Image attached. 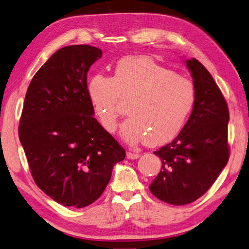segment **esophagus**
Wrapping results in <instances>:
<instances>
[{
    "mask_svg": "<svg viewBox=\"0 0 249 249\" xmlns=\"http://www.w3.org/2000/svg\"><path fill=\"white\" fill-rule=\"evenodd\" d=\"M140 157V154L133 151H128L126 152V158L128 159H138Z\"/></svg>",
    "mask_w": 249,
    "mask_h": 249,
    "instance_id": "1",
    "label": "esophagus"
}]
</instances>
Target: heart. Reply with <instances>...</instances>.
<instances>
[{
	"label": "heart",
	"instance_id": "obj_1",
	"mask_svg": "<svg viewBox=\"0 0 249 249\" xmlns=\"http://www.w3.org/2000/svg\"><path fill=\"white\" fill-rule=\"evenodd\" d=\"M100 124L114 133L118 120L125 142L146 141L162 145L176 139L189 120L196 102L193 82L149 56H126L117 63L110 78L96 76L89 86Z\"/></svg>",
	"mask_w": 249,
	"mask_h": 249
}]
</instances>
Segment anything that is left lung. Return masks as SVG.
I'll return each instance as SVG.
<instances>
[{"label": "left lung", "mask_w": 249, "mask_h": 249, "mask_svg": "<svg viewBox=\"0 0 249 249\" xmlns=\"http://www.w3.org/2000/svg\"><path fill=\"white\" fill-rule=\"evenodd\" d=\"M196 102L179 135L154 152L161 170L149 185L154 196L171 205L198 199L217 180L230 156L227 102L212 74L197 59H186Z\"/></svg>", "instance_id": "obj_1"}]
</instances>
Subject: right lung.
I'll list each match as a JSON object with an SVG mask.
<instances>
[{
	"label": "right lung",
	"mask_w": 249,
	"mask_h": 249,
	"mask_svg": "<svg viewBox=\"0 0 249 249\" xmlns=\"http://www.w3.org/2000/svg\"><path fill=\"white\" fill-rule=\"evenodd\" d=\"M94 46L69 45L32 78L18 128L36 184L56 203L82 208L100 197L125 151L98 124L88 90Z\"/></svg>",
	"instance_id": "add662e5"
}]
</instances>
